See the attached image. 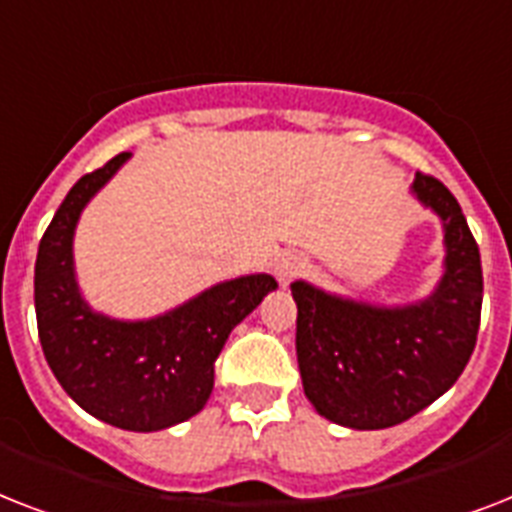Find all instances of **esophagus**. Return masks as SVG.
<instances>
[{
    "mask_svg": "<svg viewBox=\"0 0 512 512\" xmlns=\"http://www.w3.org/2000/svg\"><path fill=\"white\" fill-rule=\"evenodd\" d=\"M305 263H303V257L297 255V252H284V255H279V260L273 263V273L279 276V281L287 287L289 281L295 279L297 273L303 271Z\"/></svg>",
    "mask_w": 512,
    "mask_h": 512,
    "instance_id": "34e87169",
    "label": "esophagus"
}]
</instances>
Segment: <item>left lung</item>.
Here are the masks:
<instances>
[{
  "label": "left lung",
  "mask_w": 512,
  "mask_h": 512,
  "mask_svg": "<svg viewBox=\"0 0 512 512\" xmlns=\"http://www.w3.org/2000/svg\"><path fill=\"white\" fill-rule=\"evenodd\" d=\"M409 193L444 231V271L430 295L380 305L292 281L305 398L342 428L409 420L452 388L476 348L484 273L468 220L436 177L417 172Z\"/></svg>",
  "instance_id": "obj_1"
}]
</instances>
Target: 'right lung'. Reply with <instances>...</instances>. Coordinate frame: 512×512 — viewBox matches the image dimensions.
Instances as JSON below:
<instances>
[{"instance_id":"right-lung-1","label":"right lung","mask_w":512,"mask_h":512,"mask_svg":"<svg viewBox=\"0 0 512 512\" xmlns=\"http://www.w3.org/2000/svg\"><path fill=\"white\" fill-rule=\"evenodd\" d=\"M130 156H114L68 191L39 241L34 305L44 358L60 388L114 428L154 433L204 409L225 340L279 284L271 273L217 281L151 319L95 311L76 279V225Z\"/></svg>"}]
</instances>
